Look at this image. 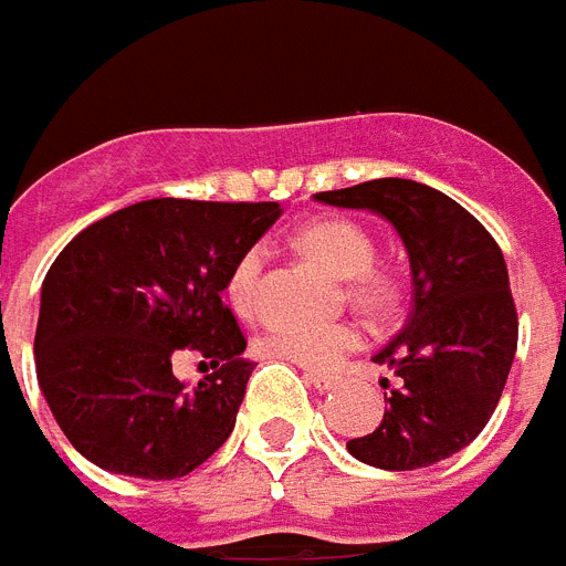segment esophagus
<instances>
[{
    "instance_id": "esophagus-1",
    "label": "esophagus",
    "mask_w": 566,
    "mask_h": 566,
    "mask_svg": "<svg viewBox=\"0 0 566 566\" xmlns=\"http://www.w3.org/2000/svg\"><path fill=\"white\" fill-rule=\"evenodd\" d=\"M306 382L318 388V391H329V388L338 386L336 377H324V374H306Z\"/></svg>"
}]
</instances>
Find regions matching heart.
Segmentation results:
<instances>
[{
	"label": "heart",
	"instance_id": "heart-1",
	"mask_svg": "<svg viewBox=\"0 0 566 566\" xmlns=\"http://www.w3.org/2000/svg\"><path fill=\"white\" fill-rule=\"evenodd\" d=\"M301 254L315 260L333 277L345 280L347 297L368 312L386 310L395 301V280L386 271L374 269V239L361 224L350 219H312L295 233ZM260 248H251L230 269L228 297L239 312H251L256 304L262 280ZM361 345V329L354 321H327V324H283L271 327L260 338V350L271 359L292 361L306 370H336L347 354Z\"/></svg>",
	"mask_w": 566,
	"mask_h": 566
}]
</instances>
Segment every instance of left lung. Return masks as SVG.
<instances>
[{
  "mask_svg": "<svg viewBox=\"0 0 566 566\" xmlns=\"http://www.w3.org/2000/svg\"><path fill=\"white\" fill-rule=\"evenodd\" d=\"M315 201L382 216L411 269L409 321L374 356L400 386L386 397L379 427L347 441V453L379 470L450 459L485 429L517 354L503 251L462 205L418 180H368Z\"/></svg>",
  "mask_w": 566,
  "mask_h": 566,
  "instance_id": "left-lung-1",
  "label": "left lung"
}]
</instances>
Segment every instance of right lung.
Segmentation results:
<instances>
[{
	"instance_id": "add662e5",
	"label": "right lung",
	"mask_w": 566,
	"mask_h": 566,
	"mask_svg": "<svg viewBox=\"0 0 566 566\" xmlns=\"http://www.w3.org/2000/svg\"><path fill=\"white\" fill-rule=\"evenodd\" d=\"M277 201H139L81 230L40 289L38 382L70 444L96 468L178 479L237 423L254 361L221 292L230 269L280 219ZM198 349L213 374H170Z\"/></svg>"
}]
</instances>
